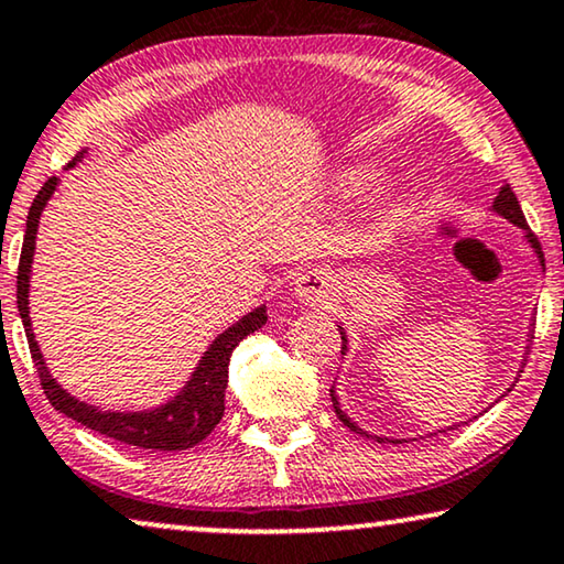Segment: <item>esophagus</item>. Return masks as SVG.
Wrapping results in <instances>:
<instances>
[{"mask_svg":"<svg viewBox=\"0 0 564 564\" xmlns=\"http://www.w3.org/2000/svg\"><path fill=\"white\" fill-rule=\"evenodd\" d=\"M332 293V275L324 271H306L296 281V296L308 306H319Z\"/></svg>","mask_w":564,"mask_h":564,"instance_id":"1","label":"esophagus"}]
</instances>
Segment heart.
<instances>
[{"mask_svg":"<svg viewBox=\"0 0 564 564\" xmlns=\"http://www.w3.org/2000/svg\"><path fill=\"white\" fill-rule=\"evenodd\" d=\"M376 165H368V163H358V165H350V169H345L343 173L337 176V184H335V192L339 196H345V199H352V196H360L370 188L372 181H376Z\"/></svg>","mask_w":564,"mask_h":564,"instance_id":"b5f03b06","label":"heart"}]
</instances>
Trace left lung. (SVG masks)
Wrapping results in <instances>:
<instances>
[{
	"mask_svg": "<svg viewBox=\"0 0 564 564\" xmlns=\"http://www.w3.org/2000/svg\"><path fill=\"white\" fill-rule=\"evenodd\" d=\"M494 212L496 214H501L503 219H509V221H513V225L517 227H521V229H527V242L531 245V248H534V252H536V258H539V263L544 265V256H542V248H539V242H536V237L529 232V225H527V219H523V212H521V204H519V199H517V194L511 192V186L509 184H503L501 186V192H498V196H496V202H494ZM339 335H343V355L347 352V335H345V329L339 327ZM329 395H332V403H335V411H337V416H339V422H343L345 426H350L352 432H358V434H365V437H370L368 432H362L358 424L352 422L350 416L345 414L343 409H339V401H337V393H335V388H332L329 391ZM378 442H393V444H399L401 440H388V437H376Z\"/></svg>",
	"mask_w": 564,
	"mask_h": 564,
	"instance_id": "8db88e82",
	"label": "left lung"
}]
</instances>
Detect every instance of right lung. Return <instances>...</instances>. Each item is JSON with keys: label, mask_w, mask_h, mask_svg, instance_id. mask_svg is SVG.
<instances>
[{"label": "right lung", "mask_w": 564, "mask_h": 564, "mask_svg": "<svg viewBox=\"0 0 564 564\" xmlns=\"http://www.w3.org/2000/svg\"><path fill=\"white\" fill-rule=\"evenodd\" d=\"M86 150H82L74 161L68 163V169L82 161ZM58 178H47L41 192H37L33 206L28 212V229L25 240H22L20 252V268H18V308L20 319L25 324V335L30 345V355L41 376V386L51 401L55 411L74 419V422L89 426V430L112 437L130 447L142 449H161V452H178L188 449L194 444H199L204 437H209L214 426L219 424V419L225 416V388H227V365L229 355L237 345L242 343L250 332L260 329L268 319L265 306L252 308L250 314H245L240 322L221 332V335L209 345V350L204 352V358L196 365L192 378L186 380V386L173 395L171 401H165L163 406L150 409V411H101L91 403L78 401L76 395L63 391L58 380L51 376V370L45 368L43 352L35 343L33 324H30V306H28V293H30V268H33L35 256V235L37 225H41V214L45 209L47 199H51Z\"/></svg>", "instance_id": "obj_1"}]
</instances>
